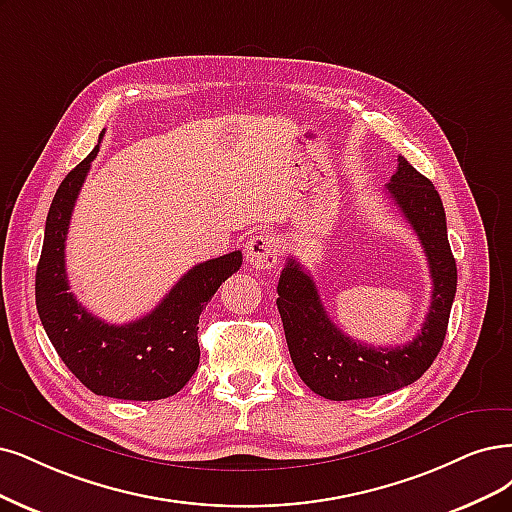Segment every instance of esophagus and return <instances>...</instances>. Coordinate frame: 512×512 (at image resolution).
I'll use <instances>...</instances> for the list:
<instances>
[{
    "label": "esophagus",
    "mask_w": 512,
    "mask_h": 512,
    "mask_svg": "<svg viewBox=\"0 0 512 512\" xmlns=\"http://www.w3.org/2000/svg\"><path fill=\"white\" fill-rule=\"evenodd\" d=\"M246 261L255 270H272L280 259V242L276 236L261 232L251 236V240L244 246Z\"/></svg>",
    "instance_id": "obj_1"
}]
</instances>
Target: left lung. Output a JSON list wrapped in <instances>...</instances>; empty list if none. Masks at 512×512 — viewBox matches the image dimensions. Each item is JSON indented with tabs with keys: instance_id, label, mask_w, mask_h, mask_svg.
Returning <instances> with one entry per match:
<instances>
[{
	"instance_id": "1",
	"label": "left lung",
	"mask_w": 512,
	"mask_h": 512,
	"mask_svg": "<svg viewBox=\"0 0 512 512\" xmlns=\"http://www.w3.org/2000/svg\"><path fill=\"white\" fill-rule=\"evenodd\" d=\"M386 189L418 234L432 278L430 310L411 342L375 348L348 337L329 318L312 276L295 259L287 261L278 280L276 306L291 361L304 384L331 401L371 399L420 380L441 352L447 333L458 270L449 249L441 196L403 156Z\"/></svg>"
}]
</instances>
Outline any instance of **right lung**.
Masks as SVG:
<instances>
[{
	"label": "right lung",
	"mask_w": 512,
	"mask_h": 512,
	"mask_svg": "<svg viewBox=\"0 0 512 512\" xmlns=\"http://www.w3.org/2000/svg\"><path fill=\"white\" fill-rule=\"evenodd\" d=\"M97 154L99 145L63 179L50 204L35 272L37 314L56 354L94 394L124 401L166 399L196 373L198 318L221 282L240 270L242 253L198 263L154 310L128 325H109L90 314L69 291L65 240L75 200Z\"/></svg>",
	"instance_id": "add662e5"
}]
</instances>
